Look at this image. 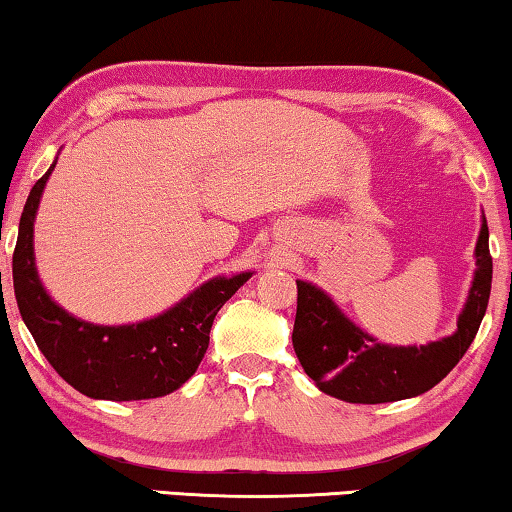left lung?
Listing matches in <instances>:
<instances>
[{"instance_id":"left-lung-1","label":"left lung","mask_w":512,"mask_h":512,"mask_svg":"<svg viewBox=\"0 0 512 512\" xmlns=\"http://www.w3.org/2000/svg\"><path fill=\"white\" fill-rule=\"evenodd\" d=\"M492 290L490 231L483 217L476 242V272L458 329L428 345H384L345 318L318 286L297 281L293 348L316 387L345 403H393L442 382L465 357L481 327Z\"/></svg>"}]
</instances>
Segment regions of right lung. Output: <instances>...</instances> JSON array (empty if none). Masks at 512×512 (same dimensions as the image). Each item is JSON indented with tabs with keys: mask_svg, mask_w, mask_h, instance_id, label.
Segmentation results:
<instances>
[{
	"mask_svg": "<svg viewBox=\"0 0 512 512\" xmlns=\"http://www.w3.org/2000/svg\"><path fill=\"white\" fill-rule=\"evenodd\" d=\"M52 167L31 187L13 251L20 316L38 350L70 387L98 400H146L190 380L208 350L217 311L254 272L215 277L160 316L132 325H93L47 295L34 263V219Z\"/></svg>",
	"mask_w": 512,
	"mask_h": 512,
	"instance_id": "add662e5",
	"label": "right lung"
}]
</instances>
